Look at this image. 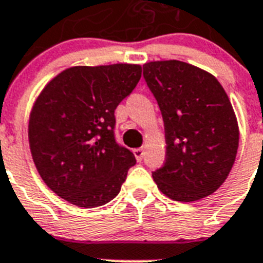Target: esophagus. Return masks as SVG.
<instances>
[{"instance_id": "obj_1", "label": "esophagus", "mask_w": 263, "mask_h": 263, "mask_svg": "<svg viewBox=\"0 0 263 263\" xmlns=\"http://www.w3.org/2000/svg\"><path fill=\"white\" fill-rule=\"evenodd\" d=\"M134 155H136L137 160H142L143 155H145V150H143V147H138V148H134L133 150Z\"/></svg>"}]
</instances>
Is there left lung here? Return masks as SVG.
<instances>
[{"mask_svg": "<svg viewBox=\"0 0 263 263\" xmlns=\"http://www.w3.org/2000/svg\"><path fill=\"white\" fill-rule=\"evenodd\" d=\"M143 78L164 122L166 160L153 173L159 191L184 203L212 195L231 173L240 139L227 92L210 72L180 60L146 63Z\"/></svg>", "mask_w": 263, "mask_h": 263, "instance_id": "1", "label": "left lung"}]
</instances>
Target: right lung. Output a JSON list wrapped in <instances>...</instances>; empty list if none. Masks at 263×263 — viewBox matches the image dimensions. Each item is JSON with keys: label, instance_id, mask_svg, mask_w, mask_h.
Segmentation results:
<instances>
[{"label": "right lung", "instance_id": "1", "mask_svg": "<svg viewBox=\"0 0 263 263\" xmlns=\"http://www.w3.org/2000/svg\"><path fill=\"white\" fill-rule=\"evenodd\" d=\"M142 75L139 64L76 66L47 83L32 105L29 143L51 191L81 208L115 199L136 157L115 138V110Z\"/></svg>", "mask_w": 263, "mask_h": 263}]
</instances>
